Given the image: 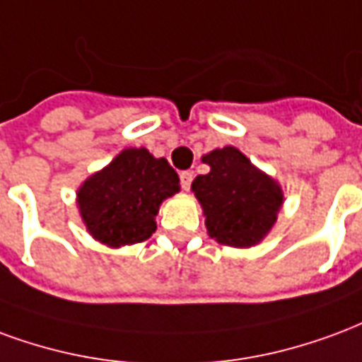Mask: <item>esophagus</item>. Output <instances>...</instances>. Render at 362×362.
I'll use <instances>...</instances> for the list:
<instances>
[{
    "mask_svg": "<svg viewBox=\"0 0 362 362\" xmlns=\"http://www.w3.org/2000/svg\"><path fill=\"white\" fill-rule=\"evenodd\" d=\"M179 177H181V187H183L185 191H189V189H191V183H192V173H191V171H183V173L179 175Z\"/></svg>",
    "mask_w": 362,
    "mask_h": 362,
    "instance_id": "34e87169",
    "label": "esophagus"
}]
</instances>
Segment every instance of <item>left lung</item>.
<instances>
[{
    "mask_svg": "<svg viewBox=\"0 0 362 362\" xmlns=\"http://www.w3.org/2000/svg\"><path fill=\"white\" fill-rule=\"evenodd\" d=\"M202 162L210 171L192 181L191 191L206 218L208 235L235 249L258 245L278 221L281 185L235 146L212 150Z\"/></svg>",
    "mask_w": 362,
    "mask_h": 362,
    "instance_id": "8db88e82",
    "label": "left lung"
}]
</instances>
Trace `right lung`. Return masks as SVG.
Here are the masks:
<instances>
[{
	"label": "right lung",
	"instance_id": "obj_1",
	"mask_svg": "<svg viewBox=\"0 0 362 362\" xmlns=\"http://www.w3.org/2000/svg\"><path fill=\"white\" fill-rule=\"evenodd\" d=\"M179 175L165 158L146 148H125L76 189L86 231L110 249L146 241L165 199L177 194Z\"/></svg>",
	"mask_w": 362,
	"mask_h": 362
}]
</instances>
